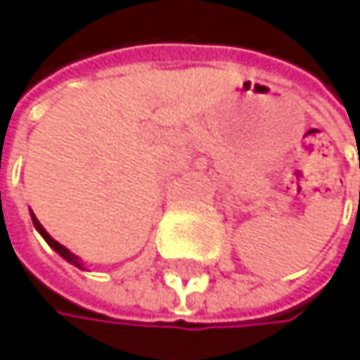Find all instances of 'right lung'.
<instances>
[{
  "instance_id": "right-lung-1",
  "label": "right lung",
  "mask_w": 360,
  "mask_h": 360,
  "mask_svg": "<svg viewBox=\"0 0 360 360\" xmlns=\"http://www.w3.org/2000/svg\"><path fill=\"white\" fill-rule=\"evenodd\" d=\"M32 221H34L36 229H38V231L42 233V238H44V240L49 243V247H53V249H56V251H58V253H60V255H62V257H64L66 262H70V264H75V266H79V268H81V264H79V257H77V255H72V253H70V251H68L66 247H62V245H60L58 240H53V238L49 236V233H46V229H44V227L40 225V221H38V219H36L34 214H32Z\"/></svg>"
}]
</instances>
